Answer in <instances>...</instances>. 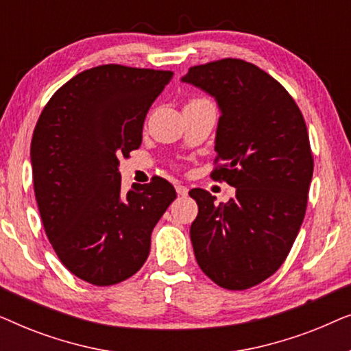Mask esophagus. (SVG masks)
<instances>
[{
  "instance_id": "obj_1",
  "label": "esophagus",
  "mask_w": 351,
  "mask_h": 351,
  "mask_svg": "<svg viewBox=\"0 0 351 351\" xmlns=\"http://www.w3.org/2000/svg\"><path fill=\"white\" fill-rule=\"evenodd\" d=\"M176 191H177V195H180V196H186L189 195V189H186L185 185H176Z\"/></svg>"
}]
</instances>
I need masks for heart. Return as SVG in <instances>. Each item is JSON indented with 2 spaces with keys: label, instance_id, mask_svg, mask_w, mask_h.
<instances>
[{
  "label": "heart",
  "instance_id": "obj_1",
  "mask_svg": "<svg viewBox=\"0 0 351 351\" xmlns=\"http://www.w3.org/2000/svg\"><path fill=\"white\" fill-rule=\"evenodd\" d=\"M191 102H208V100H206V99H191L189 104H191Z\"/></svg>",
  "mask_w": 351,
  "mask_h": 351
}]
</instances>
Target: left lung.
Here are the masks:
<instances>
[{
	"label": "left lung",
	"instance_id": "obj_1",
	"mask_svg": "<svg viewBox=\"0 0 351 351\" xmlns=\"http://www.w3.org/2000/svg\"><path fill=\"white\" fill-rule=\"evenodd\" d=\"M184 81L217 99L210 179L237 189L227 204L190 191L198 204L190 227L196 262L223 289H249L282 265L304 222L313 176L304 114L285 86L241 59L190 66Z\"/></svg>",
	"mask_w": 351,
	"mask_h": 351
}]
</instances>
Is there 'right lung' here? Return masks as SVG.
I'll list each match as a JSON object with an SVG mask.
<instances>
[{"instance_id":"right-lung-1","label":"right lung","mask_w":351,"mask_h":351,"mask_svg":"<svg viewBox=\"0 0 351 351\" xmlns=\"http://www.w3.org/2000/svg\"><path fill=\"white\" fill-rule=\"evenodd\" d=\"M174 73L107 64L84 70L43 108L32 138L33 190L59 261L94 286L141 270L152 232L176 199L162 177L124 193L118 158L142 143L148 108Z\"/></svg>"}]
</instances>
